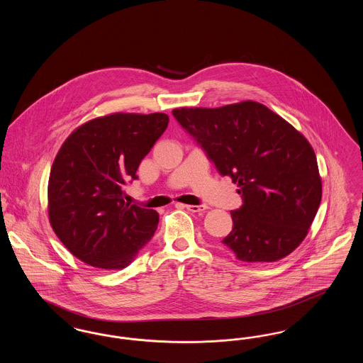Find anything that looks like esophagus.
<instances>
[{
	"label": "esophagus",
	"mask_w": 363,
	"mask_h": 363,
	"mask_svg": "<svg viewBox=\"0 0 363 363\" xmlns=\"http://www.w3.org/2000/svg\"><path fill=\"white\" fill-rule=\"evenodd\" d=\"M184 207L186 208L190 212H203V211L207 209L206 206H184Z\"/></svg>",
	"instance_id": "obj_1"
}]
</instances>
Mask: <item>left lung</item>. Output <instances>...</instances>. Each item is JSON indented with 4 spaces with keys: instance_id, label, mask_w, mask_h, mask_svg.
<instances>
[{
    "instance_id": "8db88e82",
    "label": "left lung",
    "mask_w": 363,
    "mask_h": 363,
    "mask_svg": "<svg viewBox=\"0 0 363 363\" xmlns=\"http://www.w3.org/2000/svg\"><path fill=\"white\" fill-rule=\"evenodd\" d=\"M175 120L242 194L222 243L245 262H272L305 240L321 201V178L309 141L264 104L181 107Z\"/></svg>"
}]
</instances>
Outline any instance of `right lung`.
<instances>
[{"mask_svg":"<svg viewBox=\"0 0 363 363\" xmlns=\"http://www.w3.org/2000/svg\"><path fill=\"white\" fill-rule=\"evenodd\" d=\"M169 125V116L116 113L72 132L49 178V220L73 256L95 268L122 269L159 222L154 209L125 203L123 185Z\"/></svg>","mask_w":363,"mask_h":363,"instance_id":"1","label":"right lung"}]
</instances>
